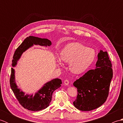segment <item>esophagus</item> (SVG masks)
I'll return each instance as SVG.
<instances>
[{"label":"esophagus","instance_id":"1","mask_svg":"<svg viewBox=\"0 0 123 123\" xmlns=\"http://www.w3.org/2000/svg\"><path fill=\"white\" fill-rule=\"evenodd\" d=\"M64 85H65L68 86V85H69V81L68 80H66L64 81Z\"/></svg>","mask_w":123,"mask_h":123}]
</instances>
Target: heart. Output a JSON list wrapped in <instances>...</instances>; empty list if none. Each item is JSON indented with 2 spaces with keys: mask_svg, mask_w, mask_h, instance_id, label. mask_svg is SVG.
<instances>
[{
  "mask_svg": "<svg viewBox=\"0 0 123 123\" xmlns=\"http://www.w3.org/2000/svg\"><path fill=\"white\" fill-rule=\"evenodd\" d=\"M60 59H57V63L61 64V59L69 63V68L74 74H81L87 70L96 58V51L92 48L78 43L67 44L60 52Z\"/></svg>",
  "mask_w": 123,
  "mask_h": 123,
  "instance_id": "obj_1",
  "label": "heart"
}]
</instances>
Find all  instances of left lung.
<instances>
[{
	"label": "left lung",
	"instance_id": "1",
	"mask_svg": "<svg viewBox=\"0 0 123 123\" xmlns=\"http://www.w3.org/2000/svg\"><path fill=\"white\" fill-rule=\"evenodd\" d=\"M97 56L96 68L88 71L74 83L78 93L73 104L80 111H90L97 108L108 97L113 74L111 63L106 51L100 49Z\"/></svg>",
	"mask_w": 123,
	"mask_h": 123
}]
</instances>
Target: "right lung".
<instances>
[{"label": "right lung", "mask_w": 123, "mask_h": 123, "mask_svg": "<svg viewBox=\"0 0 123 123\" xmlns=\"http://www.w3.org/2000/svg\"><path fill=\"white\" fill-rule=\"evenodd\" d=\"M52 44L50 40L47 38H42L30 36L25 38L22 43L16 49L13 56L12 66L15 67L17 64L23 53L31 47L35 45L49 46ZM62 81L58 78L53 79L46 82L34 95L26 94L18 88L16 82L15 71L12 68L10 79V86L16 97L20 105L28 110L36 111L46 108L52 100L53 91L61 87Z\"/></svg>", "instance_id": "add662e5"}]
</instances>
